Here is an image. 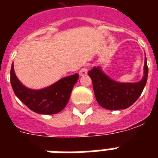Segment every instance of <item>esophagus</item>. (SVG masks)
<instances>
[{
    "label": "esophagus",
    "instance_id": "34e87169",
    "mask_svg": "<svg viewBox=\"0 0 158 158\" xmlns=\"http://www.w3.org/2000/svg\"><path fill=\"white\" fill-rule=\"evenodd\" d=\"M79 74L80 76H84V75H86L88 74V69L87 68H82L80 70H79Z\"/></svg>",
    "mask_w": 158,
    "mask_h": 158
}]
</instances>
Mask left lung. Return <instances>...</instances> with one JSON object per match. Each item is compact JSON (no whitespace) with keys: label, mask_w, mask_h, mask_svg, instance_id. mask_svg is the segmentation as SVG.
Listing matches in <instances>:
<instances>
[{"label":"left lung","mask_w":158,"mask_h":158,"mask_svg":"<svg viewBox=\"0 0 158 158\" xmlns=\"http://www.w3.org/2000/svg\"><path fill=\"white\" fill-rule=\"evenodd\" d=\"M148 68L145 56L143 76L136 83H120L113 80L102 70L101 67H94L89 71L97 102L107 110L126 109L135 103L142 94L148 79Z\"/></svg>","instance_id":"1"}]
</instances>
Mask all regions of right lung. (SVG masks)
<instances>
[{
    "label": "right lung",
    "instance_id": "1",
    "mask_svg": "<svg viewBox=\"0 0 158 158\" xmlns=\"http://www.w3.org/2000/svg\"><path fill=\"white\" fill-rule=\"evenodd\" d=\"M79 79V74L62 78L52 85L42 89H31L25 87L15 75L12 64L10 84L14 93L30 110L38 114L52 115L65 107L72 89Z\"/></svg>",
    "mask_w": 158,
    "mask_h": 158
}]
</instances>
